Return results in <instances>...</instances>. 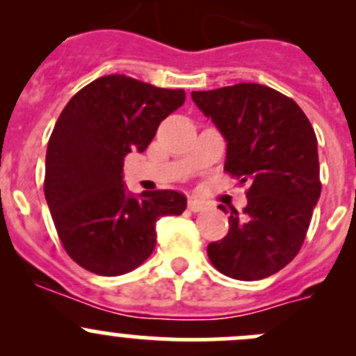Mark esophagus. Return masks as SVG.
<instances>
[{
  "label": "esophagus",
  "instance_id": "esophagus-1",
  "mask_svg": "<svg viewBox=\"0 0 356 356\" xmlns=\"http://www.w3.org/2000/svg\"><path fill=\"white\" fill-rule=\"evenodd\" d=\"M188 208L196 213V211H203L204 210V204L201 203V201H198V200H193L191 198V200H189V203H188Z\"/></svg>",
  "mask_w": 356,
  "mask_h": 356
}]
</instances>
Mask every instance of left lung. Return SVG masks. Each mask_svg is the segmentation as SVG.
I'll use <instances>...</instances> for the list:
<instances>
[{
	"label": "left lung",
	"mask_w": 356,
	"mask_h": 356,
	"mask_svg": "<svg viewBox=\"0 0 356 356\" xmlns=\"http://www.w3.org/2000/svg\"><path fill=\"white\" fill-rule=\"evenodd\" d=\"M191 98L227 141L224 170L248 182L245 210L232 208L227 236L208 245V258L227 277H268L298 254L321 198L314 127L293 99L261 84L193 91Z\"/></svg>",
	"instance_id": "1"
}]
</instances>
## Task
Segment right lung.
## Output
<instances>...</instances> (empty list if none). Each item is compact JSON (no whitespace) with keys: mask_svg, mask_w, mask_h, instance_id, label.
Returning <instances> with one entry per match:
<instances>
[{"mask_svg":"<svg viewBox=\"0 0 356 356\" xmlns=\"http://www.w3.org/2000/svg\"><path fill=\"white\" fill-rule=\"evenodd\" d=\"M182 89L105 75L60 113L46 152L44 196L68 257L106 277L138 268L156 245V220L181 215L186 196L170 189L134 196L124 158L145 152L163 118L184 105Z\"/></svg>","mask_w":356,"mask_h":356,"instance_id":"obj_1","label":"right lung"}]
</instances>
